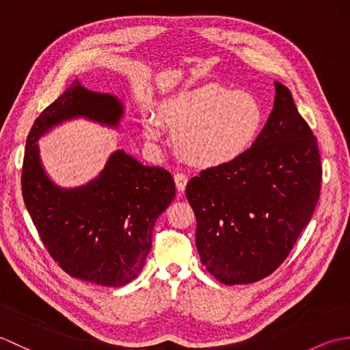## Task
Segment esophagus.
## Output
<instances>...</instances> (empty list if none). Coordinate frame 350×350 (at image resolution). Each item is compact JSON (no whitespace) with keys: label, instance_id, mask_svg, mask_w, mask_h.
Returning <instances> with one entry per match:
<instances>
[{"label":"esophagus","instance_id":"1","mask_svg":"<svg viewBox=\"0 0 350 350\" xmlns=\"http://www.w3.org/2000/svg\"><path fill=\"white\" fill-rule=\"evenodd\" d=\"M174 182H176V188H177V191H179V192H183V191H185V188H187V185H188V177L185 176L183 173H177V174L174 176Z\"/></svg>","mask_w":350,"mask_h":350}]
</instances>
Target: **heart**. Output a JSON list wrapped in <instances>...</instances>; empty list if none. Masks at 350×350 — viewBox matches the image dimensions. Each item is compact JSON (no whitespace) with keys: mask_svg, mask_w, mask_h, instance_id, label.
<instances>
[{"mask_svg":"<svg viewBox=\"0 0 350 350\" xmlns=\"http://www.w3.org/2000/svg\"><path fill=\"white\" fill-rule=\"evenodd\" d=\"M162 124L174 132L182 158L202 168L224 167L254 146L265 126V109L250 92L206 83L176 92L161 103L158 117L141 120L147 144L161 143Z\"/></svg>","mask_w":350,"mask_h":350,"instance_id":"heart-1","label":"heart"}]
</instances>
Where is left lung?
Masks as SVG:
<instances>
[{"label":"left lung","mask_w":350,"mask_h":350,"mask_svg":"<svg viewBox=\"0 0 350 350\" xmlns=\"http://www.w3.org/2000/svg\"><path fill=\"white\" fill-rule=\"evenodd\" d=\"M273 109L241 159L203 170L187 187L200 260L227 286L250 284L284 262L321 194L317 139L288 88L275 81Z\"/></svg>","instance_id":"8db88e82"}]
</instances>
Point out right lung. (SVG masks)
<instances>
[{"label":"right lung","instance_id":"1","mask_svg":"<svg viewBox=\"0 0 350 350\" xmlns=\"http://www.w3.org/2000/svg\"><path fill=\"white\" fill-rule=\"evenodd\" d=\"M123 117L117 96L75 79L37 117L22 165V196L49 254L70 277L107 287L128 284L143 269L154 222L176 197L173 176L116 150L92 180L66 188L46 173L37 143L72 120L118 129Z\"/></svg>","mask_w":350,"mask_h":350}]
</instances>
